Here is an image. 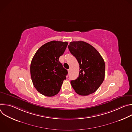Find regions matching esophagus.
Wrapping results in <instances>:
<instances>
[{"label": "esophagus", "instance_id": "esophagus-1", "mask_svg": "<svg viewBox=\"0 0 132 132\" xmlns=\"http://www.w3.org/2000/svg\"><path fill=\"white\" fill-rule=\"evenodd\" d=\"M70 71H71V69H68V73H69L70 72Z\"/></svg>", "mask_w": 132, "mask_h": 132}]
</instances>
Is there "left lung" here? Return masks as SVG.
I'll list each match as a JSON object with an SVG mask.
<instances>
[{"label":"left lung","mask_w":132,"mask_h":132,"mask_svg":"<svg viewBox=\"0 0 132 132\" xmlns=\"http://www.w3.org/2000/svg\"><path fill=\"white\" fill-rule=\"evenodd\" d=\"M68 47L79 64V76L71 80L72 87L81 96L96 92L104 79L105 66L102 56L95 47L84 41L71 42Z\"/></svg>","instance_id":"8db88e82"}]
</instances>
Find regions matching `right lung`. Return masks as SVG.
I'll return each mask as SVG.
<instances>
[{"label":"right lung","mask_w":132,"mask_h":132,"mask_svg":"<svg viewBox=\"0 0 132 132\" xmlns=\"http://www.w3.org/2000/svg\"><path fill=\"white\" fill-rule=\"evenodd\" d=\"M67 45V42L52 41L41 46L33 56L30 65L32 81L37 91L44 96L57 95L66 79L67 70L59 58Z\"/></svg>","instance_id":"right-lung-1"}]
</instances>
